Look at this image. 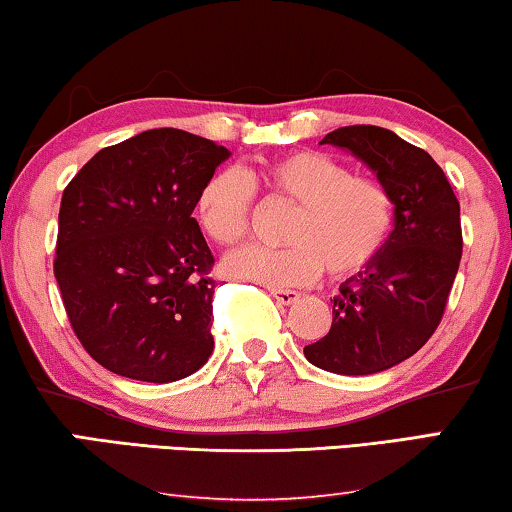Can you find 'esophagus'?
<instances>
[{"label": "esophagus", "instance_id": "obj_1", "mask_svg": "<svg viewBox=\"0 0 512 512\" xmlns=\"http://www.w3.org/2000/svg\"><path fill=\"white\" fill-rule=\"evenodd\" d=\"M270 295L277 300L279 304L288 306V304H295L297 300H300V293L297 290H283V288H270Z\"/></svg>", "mask_w": 512, "mask_h": 512}]
</instances>
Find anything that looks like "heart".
Listing matches in <instances>:
<instances>
[{"instance_id": "heart-1", "label": "heart", "mask_w": 512, "mask_h": 512, "mask_svg": "<svg viewBox=\"0 0 512 512\" xmlns=\"http://www.w3.org/2000/svg\"><path fill=\"white\" fill-rule=\"evenodd\" d=\"M295 206L281 249H242L226 270L272 288L306 286L327 270L343 279L366 270L387 245L396 203L377 178L355 176L325 153L297 151L254 167L219 171L196 196V217L212 242L235 247L247 238L254 194Z\"/></svg>"}]
</instances>
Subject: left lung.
Here are the masks:
<instances>
[{"mask_svg":"<svg viewBox=\"0 0 512 512\" xmlns=\"http://www.w3.org/2000/svg\"><path fill=\"white\" fill-rule=\"evenodd\" d=\"M366 164L393 194L396 217L375 261L338 286L332 327L306 345L313 366L373 375L410 359L444 316L462 256L460 203L432 157L377 125H348L320 141Z\"/></svg>","mask_w":512,"mask_h":512,"instance_id":"8db88e82","label":"left lung"}]
</instances>
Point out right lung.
Returning a JSON list of instances; mask_svg holds the SVG:
<instances>
[{
  "label": "right lung",
  "mask_w": 512,
  "mask_h": 512,
  "mask_svg": "<svg viewBox=\"0 0 512 512\" xmlns=\"http://www.w3.org/2000/svg\"><path fill=\"white\" fill-rule=\"evenodd\" d=\"M229 155L155 128L102 148L64 190L54 277L73 332L107 371L164 384L212 355L215 258L192 212Z\"/></svg>",
  "instance_id": "right-lung-1"
}]
</instances>
